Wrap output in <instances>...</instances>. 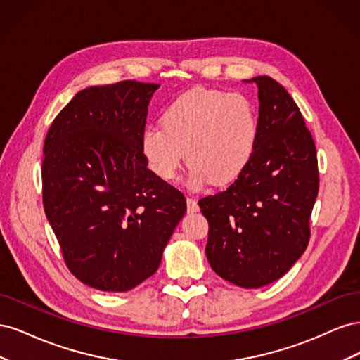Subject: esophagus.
<instances>
[{
  "label": "esophagus",
  "mask_w": 360,
  "mask_h": 360,
  "mask_svg": "<svg viewBox=\"0 0 360 360\" xmlns=\"http://www.w3.org/2000/svg\"><path fill=\"white\" fill-rule=\"evenodd\" d=\"M186 202H188V212H189V213H193V212H198V209H200V207H198V202H197V201H195L193 198L188 197V198H186Z\"/></svg>",
  "instance_id": "esophagus-1"
}]
</instances>
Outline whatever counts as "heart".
<instances>
[{"label":"heart","instance_id":"heart-1","mask_svg":"<svg viewBox=\"0 0 360 360\" xmlns=\"http://www.w3.org/2000/svg\"><path fill=\"white\" fill-rule=\"evenodd\" d=\"M162 126L141 132V153L163 181L177 177L184 155L188 186L226 184L249 165L258 139V111L243 93L197 89L177 97L162 114Z\"/></svg>","mask_w":360,"mask_h":360}]
</instances>
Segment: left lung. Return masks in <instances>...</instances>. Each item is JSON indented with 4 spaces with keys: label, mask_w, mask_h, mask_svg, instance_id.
<instances>
[{
    "label": "left lung",
    "mask_w": 360,
    "mask_h": 360,
    "mask_svg": "<svg viewBox=\"0 0 360 360\" xmlns=\"http://www.w3.org/2000/svg\"><path fill=\"white\" fill-rule=\"evenodd\" d=\"M258 86V139L246 169L230 188L201 198L209 221L205 255L214 274L242 288L284 276L309 243L319 193L317 150L296 102L270 76Z\"/></svg>",
    "instance_id": "8db88e82"
}]
</instances>
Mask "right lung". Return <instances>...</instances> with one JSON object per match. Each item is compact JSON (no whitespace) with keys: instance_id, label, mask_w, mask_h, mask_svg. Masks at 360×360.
<instances>
[{"instance_id":"add662e5","label":"right lung","mask_w":360,"mask_h":360,"mask_svg":"<svg viewBox=\"0 0 360 360\" xmlns=\"http://www.w3.org/2000/svg\"><path fill=\"white\" fill-rule=\"evenodd\" d=\"M158 84L123 81L76 93L43 147V207L64 261L82 284L135 288L158 270L186 200L141 153Z\"/></svg>"}]
</instances>
